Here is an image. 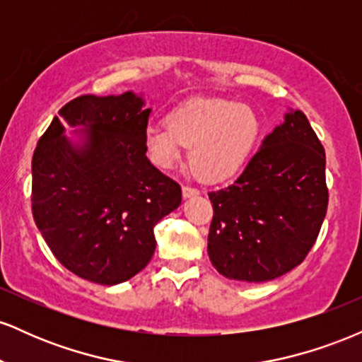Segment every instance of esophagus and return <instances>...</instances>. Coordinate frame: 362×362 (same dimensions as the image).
<instances>
[{
	"instance_id": "34e87169",
	"label": "esophagus",
	"mask_w": 362,
	"mask_h": 362,
	"mask_svg": "<svg viewBox=\"0 0 362 362\" xmlns=\"http://www.w3.org/2000/svg\"><path fill=\"white\" fill-rule=\"evenodd\" d=\"M182 195H184V199H190V197H195V195H199V190L197 189H192V187H182Z\"/></svg>"
}]
</instances>
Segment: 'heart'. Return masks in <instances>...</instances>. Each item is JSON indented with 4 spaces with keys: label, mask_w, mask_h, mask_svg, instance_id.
Wrapping results in <instances>:
<instances>
[{
    "label": "heart",
    "mask_w": 362,
    "mask_h": 362,
    "mask_svg": "<svg viewBox=\"0 0 362 362\" xmlns=\"http://www.w3.org/2000/svg\"><path fill=\"white\" fill-rule=\"evenodd\" d=\"M262 124L252 107L226 98H192L168 112L167 124L143 134L148 160L172 170L190 149V165L201 180L224 184L243 172L259 144Z\"/></svg>",
    "instance_id": "obj_1"
}]
</instances>
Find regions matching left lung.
Returning a JSON list of instances; mask_svg holds the SVG:
<instances>
[{
  "instance_id": "left-lung-1",
  "label": "left lung",
  "mask_w": 362,
  "mask_h": 362,
  "mask_svg": "<svg viewBox=\"0 0 362 362\" xmlns=\"http://www.w3.org/2000/svg\"><path fill=\"white\" fill-rule=\"evenodd\" d=\"M209 199L207 253L221 276L267 282L300 265L328 204L325 149L306 115L288 109L242 175Z\"/></svg>"
}]
</instances>
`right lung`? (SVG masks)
Instances as JSON below:
<instances>
[{"mask_svg": "<svg viewBox=\"0 0 362 362\" xmlns=\"http://www.w3.org/2000/svg\"><path fill=\"white\" fill-rule=\"evenodd\" d=\"M149 114L143 93L83 95L37 143L35 224L54 257L81 279L115 286L134 277L155 253V224L180 206V185L144 153Z\"/></svg>", "mask_w": 362, "mask_h": 362, "instance_id": "obj_1", "label": "right lung"}]
</instances>
